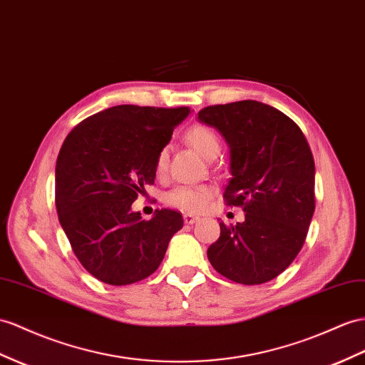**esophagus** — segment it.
Here are the masks:
<instances>
[{
    "label": "esophagus",
    "mask_w": 365,
    "mask_h": 365,
    "mask_svg": "<svg viewBox=\"0 0 365 365\" xmlns=\"http://www.w3.org/2000/svg\"><path fill=\"white\" fill-rule=\"evenodd\" d=\"M199 220V216H194V214H185L183 216V222L186 223V225H192V223H195Z\"/></svg>",
    "instance_id": "esophagus-1"
}]
</instances>
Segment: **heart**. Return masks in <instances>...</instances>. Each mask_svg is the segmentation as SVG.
I'll use <instances>...</instances> for the list:
<instances>
[{"label":"heart","mask_w":365,"mask_h":365,"mask_svg":"<svg viewBox=\"0 0 365 365\" xmlns=\"http://www.w3.org/2000/svg\"><path fill=\"white\" fill-rule=\"evenodd\" d=\"M190 143L195 151L208 158L211 154L219 153L220 142L217 134L207 126H194L188 133ZM168 168V148L160 149L155 160L157 174H163ZM214 190L208 185H180L175 186L165 195V202L173 208L186 212H199L207 207Z\"/></svg>","instance_id":"1"}]
</instances>
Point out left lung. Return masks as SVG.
<instances>
[{"label":"left lung","mask_w":365,"mask_h":365,"mask_svg":"<svg viewBox=\"0 0 365 365\" xmlns=\"http://www.w3.org/2000/svg\"><path fill=\"white\" fill-rule=\"evenodd\" d=\"M199 121L230 146L223 199L245 220L227 227L208 248L217 273L244 285L279 276L301 251L314 212V160L294 121L255 100L203 108Z\"/></svg>","instance_id":"obj_1"}]
</instances>
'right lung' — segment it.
<instances>
[{
    "label": "right lung",
    "mask_w": 365,
    "mask_h": 365,
    "mask_svg": "<svg viewBox=\"0 0 365 365\" xmlns=\"http://www.w3.org/2000/svg\"><path fill=\"white\" fill-rule=\"evenodd\" d=\"M190 108L120 105L83 120L64 140L55 166V207L80 264L109 285L151 276L183 227L174 210L151 220L130 205L154 185L157 155Z\"/></svg>",
    "instance_id": "add662e5"
}]
</instances>
